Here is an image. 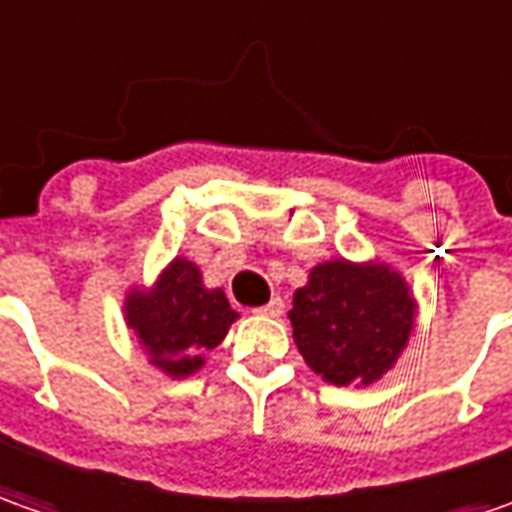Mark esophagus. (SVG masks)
<instances>
[{
    "label": "esophagus",
    "mask_w": 512,
    "mask_h": 512,
    "mask_svg": "<svg viewBox=\"0 0 512 512\" xmlns=\"http://www.w3.org/2000/svg\"><path fill=\"white\" fill-rule=\"evenodd\" d=\"M283 309H286V306H283V300H280V297H272L266 306L255 309V314H263V317H280V314H283Z\"/></svg>",
    "instance_id": "34e87169"
}]
</instances>
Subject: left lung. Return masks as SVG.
Listing matches in <instances>:
<instances>
[{
	"label": "left lung",
	"instance_id": "obj_1",
	"mask_svg": "<svg viewBox=\"0 0 512 512\" xmlns=\"http://www.w3.org/2000/svg\"><path fill=\"white\" fill-rule=\"evenodd\" d=\"M414 311L408 283L388 266L328 260L294 291L289 320L303 360L326 382L371 385L397 362Z\"/></svg>",
	"mask_w": 512,
	"mask_h": 512
}]
</instances>
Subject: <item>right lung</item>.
<instances>
[{
	"label": "right lung",
	"mask_w": 512,
	"mask_h": 512,
	"mask_svg": "<svg viewBox=\"0 0 512 512\" xmlns=\"http://www.w3.org/2000/svg\"><path fill=\"white\" fill-rule=\"evenodd\" d=\"M124 309L152 365L169 377L195 374L238 317L221 289H203L198 266L184 257L169 263L155 289L133 291Z\"/></svg>",
	"instance_id": "add662e5"
}]
</instances>
